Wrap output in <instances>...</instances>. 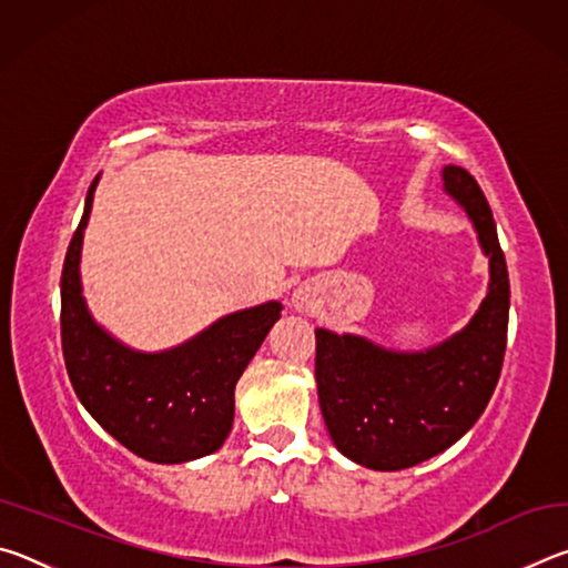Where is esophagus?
I'll return each mask as SVG.
<instances>
[{"instance_id":"1","label":"esophagus","mask_w":568,"mask_h":568,"mask_svg":"<svg viewBox=\"0 0 568 568\" xmlns=\"http://www.w3.org/2000/svg\"><path fill=\"white\" fill-rule=\"evenodd\" d=\"M315 305H318V297H315V291L311 285H301L293 293V307L297 313H313Z\"/></svg>"}]
</instances>
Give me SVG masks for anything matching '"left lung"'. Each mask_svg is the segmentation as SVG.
I'll return each instance as SVG.
<instances>
[{
  "label": "left lung",
  "mask_w": 568,
  "mask_h": 568,
  "mask_svg": "<svg viewBox=\"0 0 568 568\" xmlns=\"http://www.w3.org/2000/svg\"><path fill=\"white\" fill-rule=\"evenodd\" d=\"M440 180L466 210L488 261L486 297L474 318L426 351H393L363 335L315 328L325 428L345 458L373 470L444 454L474 428L501 376L511 291L491 207L464 168L446 165Z\"/></svg>",
  "instance_id": "1"
}]
</instances>
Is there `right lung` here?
<instances>
[{
  "label": "right lung",
  "instance_id": "add662e5",
  "mask_svg": "<svg viewBox=\"0 0 568 568\" xmlns=\"http://www.w3.org/2000/svg\"><path fill=\"white\" fill-rule=\"evenodd\" d=\"M62 267V353L77 398L134 456L185 464L225 444L235 418V386L261 348L283 303L227 313L168 351H138L94 321L82 295V243L94 190Z\"/></svg>",
  "mask_w": 568,
  "mask_h": 568
}]
</instances>
